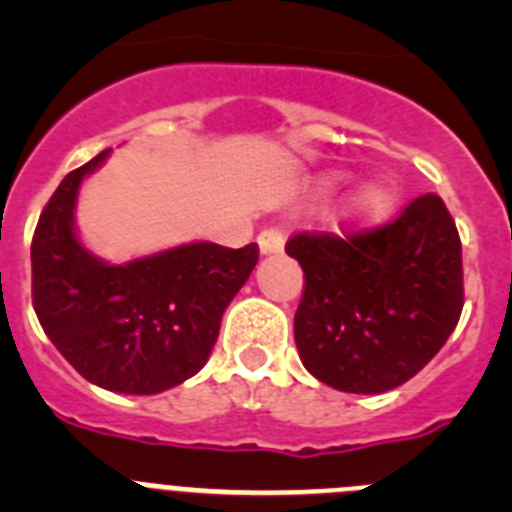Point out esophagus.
<instances>
[{
	"mask_svg": "<svg viewBox=\"0 0 512 512\" xmlns=\"http://www.w3.org/2000/svg\"><path fill=\"white\" fill-rule=\"evenodd\" d=\"M259 248L264 256L284 251V233L279 228H266L259 233Z\"/></svg>",
	"mask_w": 512,
	"mask_h": 512,
	"instance_id": "34e87169",
	"label": "esophagus"
}]
</instances>
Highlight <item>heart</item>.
Instances as JSON below:
<instances>
[{"label": "heart", "mask_w": 512, "mask_h": 512, "mask_svg": "<svg viewBox=\"0 0 512 512\" xmlns=\"http://www.w3.org/2000/svg\"><path fill=\"white\" fill-rule=\"evenodd\" d=\"M392 207V192L384 187H369L356 200V215L359 220H377Z\"/></svg>", "instance_id": "heart-1"}]
</instances>
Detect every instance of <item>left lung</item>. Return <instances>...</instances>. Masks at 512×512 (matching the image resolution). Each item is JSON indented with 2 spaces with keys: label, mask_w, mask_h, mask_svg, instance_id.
I'll list each match as a JSON object with an SVG mask.
<instances>
[{
  "label": "left lung",
  "mask_w": 512,
  "mask_h": 512,
  "mask_svg": "<svg viewBox=\"0 0 512 512\" xmlns=\"http://www.w3.org/2000/svg\"><path fill=\"white\" fill-rule=\"evenodd\" d=\"M284 251L305 271L297 351L328 387L356 395L395 390L459 323L461 241L438 194H423L379 228L297 233Z\"/></svg>",
  "instance_id": "left-lung-1"
}]
</instances>
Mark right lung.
I'll return each instance as SVG.
<instances>
[{
    "label": "right lung",
    "instance_id": "add662e5",
    "mask_svg": "<svg viewBox=\"0 0 512 512\" xmlns=\"http://www.w3.org/2000/svg\"><path fill=\"white\" fill-rule=\"evenodd\" d=\"M66 174L30 246L33 307L45 336L87 382L122 395H156L207 364L225 307L251 277L259 246L187 243L128 264H107L81 246L74 207L84 176Z\"/></svg>",
    "mask_w": 512,
    "mask_h": 512
}]
</instances>
